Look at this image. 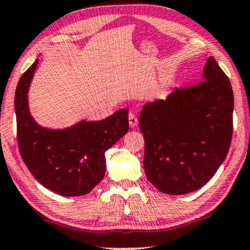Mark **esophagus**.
Returning <instances> with one entry per match:
<instances>
[{"mask_svg":"<svg viewBox=\"0 0 250 250\" xmlns=\"http://www.w3.org/2000/svg\"><path fill=\"white\" fill-rule=\"evenodd\" d=\"M128 123H130L131 127H136L137 124H138V118H137L135 112H130L128 113Z\"/></svg>","mask_w":250,"mask_h":250,"instance_id":"obj_1","label":"esophagus"}]
</instances>
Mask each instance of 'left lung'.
I'll return each instance as SVG.
<instances>
[{"mask_svg": "<svg viewBox=\"0 0 250 250\" xmlns=\"http://www.w3.org/2000/svg\"><path fill=\"white\" fill-rule=\"evenodd\" d=\"M203 76V81L174 90L166 101L144 104L139 115L146 175L166 194L201 188L231 144V83L213 57L206 61Z\"/></svg>", "mask_w": 250, "mask_h": 250, "instance_id": "left-lung-1", "label": "left lung"}]
</instances>
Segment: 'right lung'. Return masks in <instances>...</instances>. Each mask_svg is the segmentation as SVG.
<instances>
[{"label":"right lung","mask_w":250,"mask_h":250,"mask_svg":"<svg viewBox=\"0 0 250 250\" xmlns=\"http://www.w3.org/2000/svg\"><path fill=\"white\" fill-rule=\"evenodd\" d=\"M38 60L22 74L15 90L17 138L26 167L40 184L63 197L87 194L104 176V152L128 131L127 109L99 122H81L66 130L37 124L27 92Z\"/></svg>","instance_id":"add662e5"}]
</instances>
